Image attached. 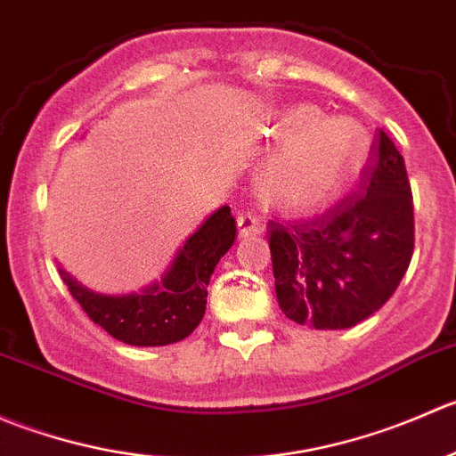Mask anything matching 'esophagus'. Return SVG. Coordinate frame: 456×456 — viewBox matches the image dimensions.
I'll return each mask as SVG.
<instances>
[{
	"label": "esophagus",
	"mask_w": 456,
	"mask_h": 456,
	"mask_svg": "<svg viewBox=\"0 0 456 456\" xmlns=\"http://www.w3.org/2000/svg\"><path fill=\"white\" fill-rule=\"evenodd\" d=\"M261 230H264V228H261L259 219H256L255 215L241 213L237 217V234H239V239H246V237H252V234H259Z\"/></svg>",
	"instance_id": "34e87169"
}]
</instances>
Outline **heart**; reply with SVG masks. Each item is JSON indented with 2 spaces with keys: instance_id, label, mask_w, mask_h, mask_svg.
<instances>
[{
  "instance_id": "heart-1",
  "label": "heart",
  "mask_w": 456,
  "mask_h": 456,
  "mask_svg": "<svg viewBox=\"0 0 456 456\" xmlns=\"http://www.w3.org/2000/svg\"><path fill=\"white\" fill-rule=\"evenodd\" d=\"M268 134L279 146L265 157L256 186L268 204L305 210L344 191L368 152L366 130L350 117L328 115L313 103L274 110Z\"/></svg>"
}]
</instances>
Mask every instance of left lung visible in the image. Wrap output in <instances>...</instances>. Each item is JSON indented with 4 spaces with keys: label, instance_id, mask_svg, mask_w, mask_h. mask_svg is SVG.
I'll return each mask as SVG.
<instances>
[{
    "label": "left lung",
    "instance_id": "1",
    "mask_svg": "<svg viewBox=\"0 0 456 456\" xmlns=\"http://www.w3.org/2000/svg\"><path fill=\"white\" fill-rule=\"evenodd\" d=\"M268 228L283 314L314 330L357 326L395 295L412 259V192L403 157L381 130L359 195L313 222H270Z\"/></svg>",
    "mask_w": 456,
    "mask_h": 456
}]
</instances>
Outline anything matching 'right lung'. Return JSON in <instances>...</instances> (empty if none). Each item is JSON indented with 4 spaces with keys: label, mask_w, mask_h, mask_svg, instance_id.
Instances as JSON below:
<instances>
[{
    "label": "right lung",
    "mask_w": 456,
    "mask_h": 456,
    "mask_svg": "<svg viewBox=\"0 0 456 456\" xmlns=\"http://www.w3.org/2000/svg\"><path fill=\"white\" fill-rule=\"evenodd\" d=\"M234 232L230 208L222 206L177 248L164 274L137 292L103 295L81 286L61 265L60 274L84 313L115 339L143 348L177 344L204 319L210 277Z\"/></svg>",
    "instance_id": "1"
}]
</instances>
